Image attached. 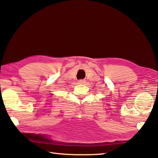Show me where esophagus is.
I'll use <instances>...</instances> for the list:
<instances>
[{"label":"esophagus","mask_w":158,"mask_h":158,"mask_svg":"<svg viewBox=\"0 0 158 158\" xmlns=\"http://www.w3.org/2000/svg\"><path fill=\"white\" fill-rule=\"evenodd\" d=\"M85 82V80H84V79H80V80H79V81H78L79 84H84Z\"/></svg>","instance_id":"esophagus-1"}]
</instances>
